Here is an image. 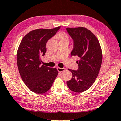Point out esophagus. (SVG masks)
I'll return each mask as SVG.
<instances>
[{"label": "esophagus", "mask_w": 121, "mask_h": 121, "mask_svg": "<svg viewBox=\"0 0 121 121\" xmlns=\"http://www.w3.org/2000/svg\"><path fill=\"white\" fill-rule=\"evenodd\" d=\"M57 69L59 72H62L65 70V68H61V67H57Z\"/></svg>", "instance_id": "obj_1"}]
</instances>
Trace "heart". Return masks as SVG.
I'll return each instance as SVG.
<instances>
[{"instance_id":"obj_1","label":"heart","mask_w":121,"mask_h":121,"mask_svg":"<svg viewBox=\"0 0 121 121\" xmlns=\"http://www.w3.org/2000/svg\"><path fill=\"white\" fill-rule=\"evenodd\" d=\"M58 37H59L60 40H68V36L64 32H60L58 34Z\"/></svg>"}]
</instances>
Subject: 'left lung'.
Returning a JSON list of instances; mask_svg holds the SVG:
<instances>
[{"instance_id":"obj_1","label":"left lung","mask_w":121,"mask_h":121,"mask_svg":"<svg viewBox=\"0 0 121 121\" xmlns=\"http://www.w3.org/2000/svg\"><path fill=\"white\" fill-rule=\"evenodd\" d=\"M66 30L74 42L71 55L79 58L76 62L78 70L68 69L72 77L67 81V85L75 92H82L93 85L99 75L102 64V50L97 37L87 28H67Z\"/></svg>"}]
</instances>
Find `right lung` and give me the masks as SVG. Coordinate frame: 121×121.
<instances>
[{
  "label": "right lung",
  "instance_id": "right-lung-1",
  "mask_svg": "<svg viewBox=\"0 0 121 121\" xmlns=\"http://www.w3.org/2000/svg\"><path fill=\"white\" fill-rule=\"evenodd\" d=\"M60 26L38 29L30 31L21 41L17 51V65L22 81L29 89L38 94L47 92L58 75L56 68L41 65L46 52V44Z\"/></svg>",
  "mask_w": 121,
  "mask_h": 121
}]
</instances>
